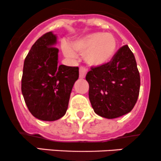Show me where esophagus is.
Listing matches in <instances>:
<instances>
[{"instance_id": "34e87169", "label": "esophagus", "mask_w": 161, "mask_h": 161, "mask_svg": "<svg viewBox=\"0 0 161 161\" xmlns=\"http://www.w3.org/2000/svg\"><path fill=\"white\" fill-rule=\"evenodd\" d=\"M79 73H80V78L83 79L85 77L86 74H87V69L84 67H80V70H79Z\"/></svg>"}]
</instances>
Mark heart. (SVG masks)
Wrapping results in <instances>:
<instances>
[{"label": "heart", "instance_id": "heart-1", "mask_svg": "<svg viewBox=\"0 0 161 161\" xmlns=\"http://www.w3.org/2000/svg\"><path fill=\"white\" fill-rule=\"evenodd\" d=\"M69 46L63 45L64 55L69 58L75 56V52L84 54V60L91 66H102L112 59L117 48L115 37L110 33H92L77 38ZM74 50L73 52L72 51Z\"/></svg>", "mask_w": 161, "mask_h": 161}]
</instances>
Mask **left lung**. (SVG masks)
<instances>
[{
  "label": "left lung",
  "instance_id": "8db88e82",
  "mask_svg": "<svg viewBox=\"0 0 161 161\" xmlns=\"http://www.w3.org/2000/svg\"><path fill=\"white\" fill-rule=\"evenodd\" d=\"M86 80L91 104L100 117L117 118L134 108L139 94L140 75L128 45L120 47L106 65L92 67Z\"/></svg>",
  "mask_w": 161,
  "mask_h": 161
}]
</instances>
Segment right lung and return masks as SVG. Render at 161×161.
I'll return each mask as SVG.
<instances>
[{"mask_svg":"<svg viewBox=\"0 0 161 161\" xmlns=\"http://www.w3.org/2000/svg\"><path fill=\"white\" fill-rule=\"evenodd\" d=\"M57 36L48 32L32 46L25 58L22 93L32 115L54 121L66 114L79 68L58 65Z\"/></svg>","mask_w":161,"mask_h":161,"instance_id":"1","label":"right lung"}]
</instances>
